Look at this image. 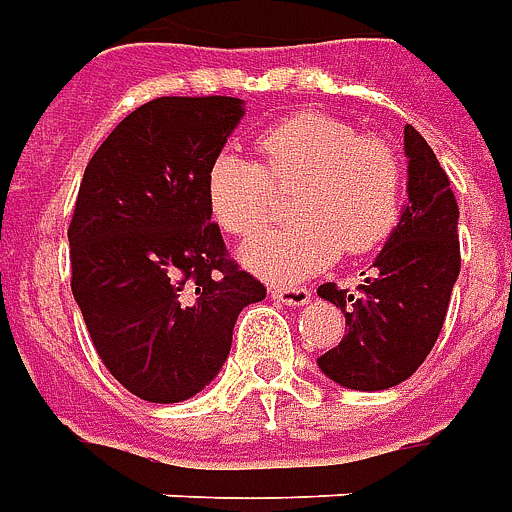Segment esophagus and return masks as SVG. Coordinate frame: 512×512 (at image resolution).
<instances>
[{
  "label": "esophagus",
  "mask_w": 512,
  "mask_h": 512,
  "mask_svg": "<svg viewBox=\"0 0 512 512\" xmlns=\"http://www.w3.org/2000/svg\"><path fill=\"white\" fill-rule=\"evenodd\" d=\"M270 294L278 302H283V305H292V308L305 305V302L311 300V292H308V289H302V286H272Z\"/></svg>",
  "instance_id": "obj_1"
}]
</instances>
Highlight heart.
<instances>
[{
  "label": "heart",
  "mask_w": 512,
  "mask_h": 512,
  "mask_svg": "<svg viewBox=\"0 0 512 512\" xmlns=\"http://www.w3.org/2000/svg\"><path fill=\"white\" fill-rule=\"evenodd\" d=\"M259 163L220 152L207 169L212 218L234 237L270 220L272 188H292L294 220L242 248V261L270 281H300L341 251L379 248L398 223L404 169L390 141L322 111H300L256 138Z\"/></svg>",
  "instance_id": "obj_1"
}]
</instances>
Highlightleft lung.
I'll list each match as a JSON object with an SVG mask.
<instances>
[{
  "mask_svg": "<svg viewBox=\"0 0 512 512\" xmlns=\"http://www.w3.org/2000/svg\"><path fill=\"white\" fill-rule=\"evenodd\" d=\"M409 158V201L374 261V278L360 294L335 283L319 297L346 316V335L316 363L324 376L349 390H387L423 365L445 324L450 294L461 270L458 204L434 149L412 125L404 128Z\"/></svg>",
  "mask_w": 512,
  "mask_h": 512,
  "instance_id": "8db88e82",
  "label": "left lung"
}]
</instances>
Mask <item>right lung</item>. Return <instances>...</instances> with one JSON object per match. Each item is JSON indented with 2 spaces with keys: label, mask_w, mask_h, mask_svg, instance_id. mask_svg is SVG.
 Segmentation results:
<instances>
[{
  "label": "right lung",
  "mask_w": 512,
  "mask_h": 512,
  "mask_svg": "<svg viewBox=\"0 0 512 512\" xmlns=\"http://www.w3.org/2000/svg\"><path fill=\"white\" fill-rule=\"evenodd\" d=\"M240 98H158L87 163L67 229L70 286L100 360L149 404L188 401L218 376L264 283L226 253L207 169L240 125Z\"/></svg>",
  "instance_id": "right-lung-1"
}]
</instances>
